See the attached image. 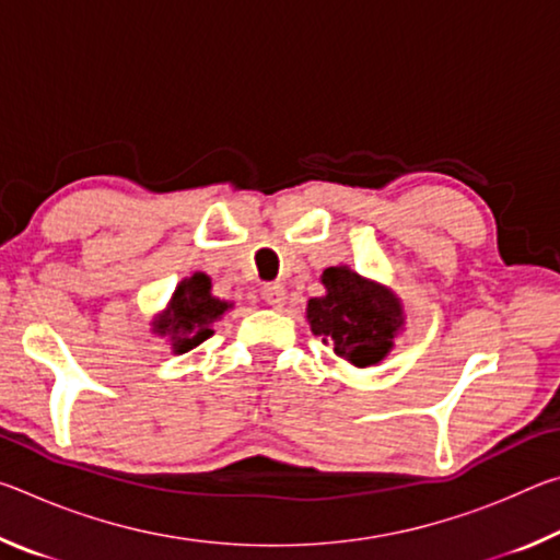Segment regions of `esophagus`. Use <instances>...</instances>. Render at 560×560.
Returning a JSON list of instances; mask_svg holds the SVG:
<instances>
[{
    "label": "esophagus",
    "instance_id": "esophagus-1",
    "mask_svg": "<svg viewBox=\"0 0 560 560\" xmlns=\"http://www.w3.org/2000/svg\"><path fill=\"white\" fill-rule=\"evenodd\" d=\"M261 299L269 303L273 308H281L283 301H287V289L281 287V283H267V287L261 289Z\"/></svg>",
    "mask_w": 560,
    "mask_h": 560
}]
</instances>
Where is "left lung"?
<instances>
[{"label":"left lung","mask_w":560,"mask_h":560,"mask_svg":"<svg viewBox=\"0 0 560 560\" xmlns=\"http://www.w3.org/2000/svg\"><path fill=\"white\" fill-rule=\"evenodd\" d=\"M320 281L326 296L308 301L311 330L358 368L381 363L402 326L400 301L348 267L326 269Z\"/></svg>","instance_id":"1"}]
</instances>
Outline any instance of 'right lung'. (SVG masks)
<instances>
[{"mask_svg":"<svg viewBox=\"0 0 560 560\" xmlns=\"http://www.w3.org/2000/svg\"><path fill=\"white\" fill-rule=\"evenodd\" d=\"M210 277L195 273L192 279L179 283L165 316L155 320V330L160 336H170L173 353H187L202 340L210 338L214 330L212 324L224 316L232 303L212 296Z\"/></svg>","mask_w":560,"mask_h":560,"instance_id":"obj_1","label":"right lung"}]
</instances>
